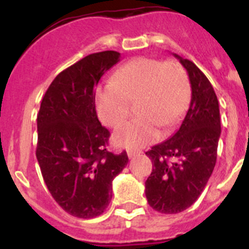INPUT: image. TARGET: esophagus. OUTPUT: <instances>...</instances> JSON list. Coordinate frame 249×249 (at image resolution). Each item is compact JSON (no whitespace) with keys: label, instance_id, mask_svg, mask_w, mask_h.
Returning <instances> with one entry per match:
<instances>
[{"label":"esophagus","instance_id":"34e87169","mask_svg":"<svg viewBox=\"0 0 249 249\" xmlns=\"http://www.w3.org/2000/svg\"><path fill=\"white\" fill-rule=\"evenodd\" d=\"M141 153H142V152L138 151V149H137V151H136V149H128V151H127V155H128L129 158L136 157V156L141 155Z\"/></svg>","mask_w":249,"mask_h":249}]
</instances>
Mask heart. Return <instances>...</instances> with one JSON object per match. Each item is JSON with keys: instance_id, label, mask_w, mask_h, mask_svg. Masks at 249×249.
Segmentation results:
<instances>
[{"instance_id": "b5f03b06", "label": "heart", "mask_w": 249, "mask_h": 249, "mask_svg": "<svg viewBox=\"0 0 249 249\" xmlns=\"http://www.w3.org/2000/svg\"><path fill=\"white\" fill-rule=\"evenodd\" d=\"M188 77L176 61L148 57L132 59L113 74V80L100 86L94 94L100 120L108 127L124 122L137 101L138 117L114 132V143L140 148L155 142L160 127H172L190 102Z\"/></svg>"}]
</instances>
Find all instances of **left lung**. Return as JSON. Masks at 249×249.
<instances>
[{
  "label": "left lung",
  "mask_w": 249,
  "mask_h": 249,
  "mask_svg": "<svg viewBox=\"0 0 249 249\" xmlns=\"http://www.w3.org/2000/svg\"><path fill=\"white\" fill-rule=\"evenodd\" d=\"M173 56L190 77V107L175 135L146 152L153 164L144 183L147 201L164 214L187 210L201 196L215 166L221 136L218 100L212 85L192 61Z\"/></svg>",
  "instance_id": "8db88e82"
}]
</instances>
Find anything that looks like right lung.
<instances>
[{
	"instance_id": "add662e5",
	"label": "right lung",
	"mask_w": 249,
	"mask_h": 249,
	"mask_svg": "<svg viewBox=\"0 0 249 249\" xmlns=\"http://www.w3.org/2000/svg\"><path fill=\"white\" fill-rule=\"evenodd\" d=\"M116 51L86 56L52 81L37 114L36 157L54 201L71 215L94 218L112 198V181L128 163L126 151H107L109 132L98 121L94 86L120 62Z\"/></svg>"
}]
</instances>
